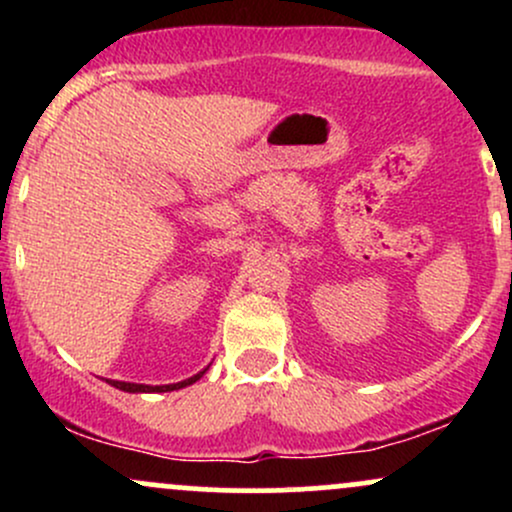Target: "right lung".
I'll list each match as a JSON object with an SVG mask.
<instances>
[{
    "instance_id": "add662e5",
    "label": "right lung",
    "mask_w": 512,
    "mask_h": 512,
    "mask_svg": "<svg viewBox=\"0 0 512 512\" xmlns=\"http://www.w3.org/2000/svg\"><path fill=\"white\" fill-rule=\"evenodd\" d=\"M204 373H207V368H204L202 373L192 375V378L182 380V383H173V385H137V383H122V380H108V383L117 387V390H125V392H173V390H180V387L197 383Z\"/></svg>"
}]
</instances>
